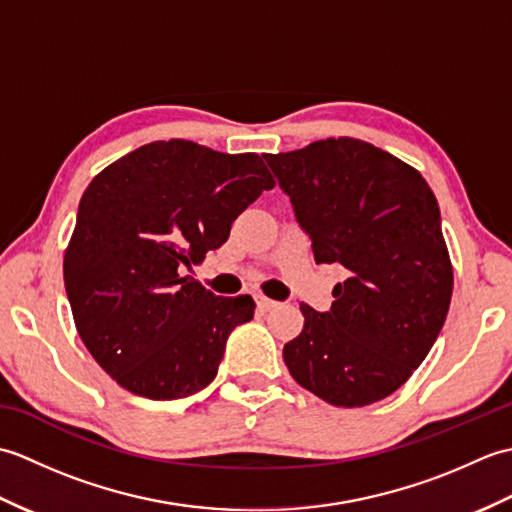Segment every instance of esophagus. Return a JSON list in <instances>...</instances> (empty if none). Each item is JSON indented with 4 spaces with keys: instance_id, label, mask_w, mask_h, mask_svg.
Returning <instances> with one entry per match:
<instances>
[{
    "instance_id": "obj_1",
    "label": "esophagus",
    "mask_w": 512,
    "mask_h": 512,
    "mask_svg": "<svg viewBox=\"0 0 512 512\" xmlns=\"http://www.w3.org/2000/svg\"><path fill=\"white\" fill-rule=\"evenodd\" d=\"M255 301H257V308L259 310H273L275 306H277V301H273V299H268V297H264V295H257L255 297Z\"/></svg>"
}]
</instances>
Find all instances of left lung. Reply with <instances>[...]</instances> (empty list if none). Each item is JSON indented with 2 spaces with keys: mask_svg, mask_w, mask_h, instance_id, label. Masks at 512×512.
<instances>
[{
  "mask_svg": "<svg viewBox=\"0 0 512 512\" xmlns=\"http://www.w3.org/2000/svg\"><path fill=\"white\" fill-rule=\"evenodd\" d=\"M264 158L314 262L347 270L328 312L299 306L303 330L284 345L290 376L334 407L387 398L427 358L449 312L453 266L436 195L418 169L350 136Z\"/></svg>",
  "mask_w": 512,
  "mask_h": 512,
  "instance_id": "1",
  "label": "left lung"
}]
</instances>
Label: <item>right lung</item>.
Segmentation results:
<instances>
[{"instance_id":"right-lung-1","label":"right lung","mask_w":512,"mask_h":512,"mask_svg":"<svg viewBox=\"0 0 512 512\" xmlns=\"http://www.w3.org/2000/svg\"><path fill=\"white\" fill-rule=\"evenodd\" d=\"M273 187L257 154L182 138L138 147L94 176L63 279L76 332L123 389L178 400L215 378L228 334L253 319L255 301L215 297L187 270Z\"/></svg>"}]
</instances>
